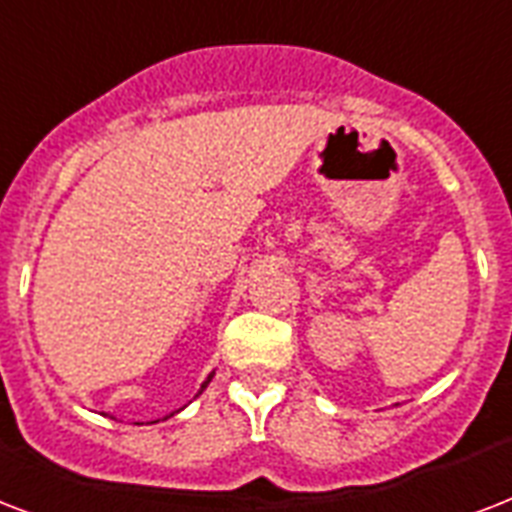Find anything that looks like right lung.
Returning <instances> with one entry per match:
<instances>
[{
	"mask_svg": "<svg viewBox=\"0 0 512 512\" xmlns=\"http://www.w3.org/2000/svg\"><path fill=\"white\" fill-rule=\"evenodd\" d=\"M209 381H212V376L206 378V381H204V386H201V392H204V389H206V384H209Z\"/></svg>",
	"mask_w": 512,
	"mask_h": 512,
	"instance_id": "add662e5",
	"label": "right lung"
}]
</instances>
